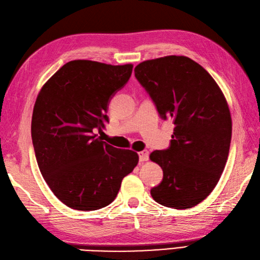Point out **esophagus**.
Returning a JSON list of instances; mask_svg holds the SVG:
<instances>
[{
  "mask_svg": "<svg viewBox=\"0 0 260 260\" xmlns=\"http://www.w3.org/2000/svg\"><path fill=\"white\" fill-rule=\"evenodd\" d=\"M149 159V151L148 150H143V151L139 152V160L141 162H145V161H148Z\"/></svg>",
  "mask_w": 260,
  "mask_h": 260,
  "instance_id": "34e87169",
  "label": "esophagus"
}]
</instances>
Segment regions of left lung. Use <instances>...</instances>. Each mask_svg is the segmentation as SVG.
I'll list each match as a JSON object with an SVG mask.
<instances>
[{
  "instance_id": "1",
  "label": "left lung",
  "mask_w": 260,
  "mask_h": 260,
  "mask_svg": "<svg viewBox=\"0 0 260 260\" xmlns=\"http://www.w3.org/2000/svg\"><path fill=\"white\" fill-rule=\"evenodd\" d=\"M135 76L160 117L175 124L170 147L150 154L164 171L150 193L165 207L191 208L215 189L227 162L233 124L226 98L203 67L183 55L143 61Z\"/></svg>"
}]
</instances>
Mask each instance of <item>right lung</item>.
Returning a JSON list of instances; mask_svg holds the SVG:
<instances>
[{
    "label": "right lung",
    "instance_id": "1",
    "mask_svg": "<svg viewBox=\"0 0 260 260\" xmlns=\"http://www.w3.org/2000/svg\"><path fill=\"white\" fill-rule=\"evenodd\" d=\"M132 68L70 61L39 92L31 123L38 166L55 197L72 209L110 205L139 161L137 152L114 148L93 134L109 122V102L128 82Z\"/></svg>",
    "mask_w": 260,
    "mask_h": 260
}]
</instances>
